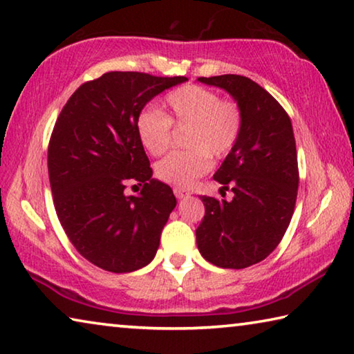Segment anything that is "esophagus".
I'll return each mask as SVG.
<instances>
[{
  "instance_id": "34e87169",
  "label": "esophagus",
  "mask_w": 354,
  "mask_h": 354,
  "mask_svg": "<svg viewBox=\"0 0 354 354\" xmlns=\"http://www.w3.org/2000/svg\"><path fill=\"white\" fill-rule=\"evenodd\" d=\"M173 192H175L176 198H184V197H187V195L190 194L187 189H183V187H175V189H173Z\"/></svg>"
}]
</instances>
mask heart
Here are the masks:
<instances>
[{"instance_id": "obj_1", "label": "heart", "mask_w": 354, "mask_h": 354, "mask_svg": "<svg viewBox=\"0 0 354 354\" xmlns=\"http://www.w3.org/2000/svg\"><path fill=\"white\" fill-rule=\"evenodd\" d=\"M167 113L145 110L137 118V136L143 148L160 156L171 147L173 127L186 129L189 149L168 154L156 165V175L175 186H189L211 168V156L222 159L236 147L244 126L238 102L221 99L200 85H184L165 96Z\"/></svg>"}]
</instances>
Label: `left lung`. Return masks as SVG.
Returning <instances> with one entry per match:
<instances>
[{
	"label": "left lung",
	"mask_w": 354,
	"mask_h": 354,
	"mask_svg": "<svg viewBox=\"0 0 354 354\" xmlns=\"http://www.w3.org/2000/svg\"><path fill=\"white\" fill-rule=\"evenodd\" d=\"M198 82L232 94L244 126L214 175L222 197L232 189L233 198L200 197L205 217L195 232L197 245L218 268H249L277 248L293 216L299 186L293 126L283 106L248 77H198Z\"/></svg>",
	"instance_id": "8db88e82"
}]
</instances>
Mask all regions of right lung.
<instances>
[{
	"label": "right lung",
	"mask_w": 354,
	"mask_h": 354,
	"mask_svg": "<svg viewBox=\"0 0 354 354\" xmlns=\"http://www.w3.org/2000/svg\"><path fill=\"white\" fill-rule=\"evenodd\" d=\"M186 77L106 72L77 89L48 143V178L61 227L78 254L110 272L153 260L176 198L157 181L137 136L143 106ZM129 180L144 184L126 196Z\"/></svg>",
	"instance_id": "obj_1"
}]
</instances>
